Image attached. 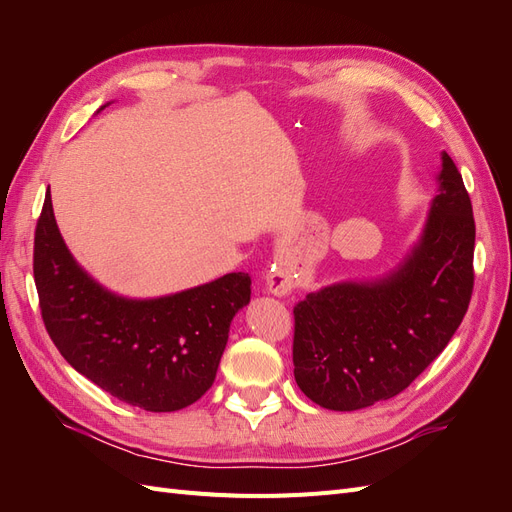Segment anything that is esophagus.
Masks as SVG:
<instances>
[{
	"label": "esophagus",
	"mask_w": 512,
	"mask_h": 512,
	"mask_svg": "<svg viewBox=\"0 0 512 512\" xmlns=\"http://www.w3.org/2000/svg\"><path fill=\"white\" fill-rule=\"evenodd\" d=\"M267 290L271 294H277V297H286V294L294 290L292 275L284 267H273L267 275Z\"/></svg>",
	"instance_id": "34e87169"
}]
</instances>
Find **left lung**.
I'll return each instance as SVG.
<instances>
[{
  "label": "left lung",
  "instance_id": "8db88e82",
  "mask_svg": "<svg viewBox=\"0 0 512 512\" xmlns=\"http://www.w3.org/2000/svg\"><path fill=\"white\" fill-rule=\"evenodd\" d=\"M423 237L382 280L344 282L294 305V380L314 404L350 412L399 395L446 348L474 288V215L442 153Z\"/></svg>",
  "mask_w": 512,
  "mask_h": 512
}]
</instances>
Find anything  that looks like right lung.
I'll use <instances>...</instances> for the list:
<instances>
[{"instance_id": "1", "label": "right lung", "mask_w": 512, "mask_h": 512, "mask_svg": "<svg viewBox=\"0 0 512 512\" xmlns=\"http://www.w3.org/2000/svg\"><path fill=\"white\" fill-rule=\"evenodd\" d=\"M34 280L61 356L106 393L149 412L188 408L211 389L230 320L252 294L250 275L228 273L170 297H117L76 265L51 194L36 224Z\"/></svg>"}]
</instances>
